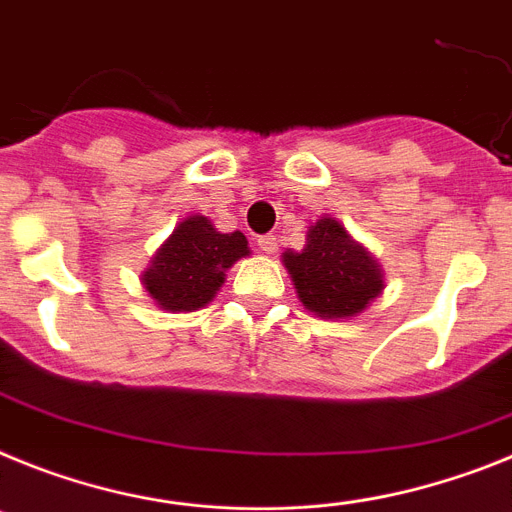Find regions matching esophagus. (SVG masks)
Instances as JSON below:
<instances>
[{
	"label": "esophagus",
	"instance_id": "esophagus-1",
	"mask_svg": "<svg viewBox=\"0 0 512 512\" xmlns=\"http://www.w3.org/2000/svg\"><path fill=\"white\" fill-rule=\"evenodd\" d=\"M257 244H260V250L265 252V255H273V252L278 250V239H275L273 234H262V237L257 239Z\"/></svg>",
	"mask_w": 512,
	"mask_h": 512
}]
</instances>
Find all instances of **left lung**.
Masks as SVG:
<instances>
[{"instance_id": "obj_1", "label": "left lung", "mask_w": 512, "mask_h": 512, "mask_svg": "<svg viewBox=\"0 0 512 512\" xmlns=\"http://www.w3.org/2000/svg\"><path fill=\"white\" fill-rule=\"evenodd\" d=\"M281 260L304 309L322 319L358 317L384 293L379 260L332 216L314 221L304 250H286Z\"/></svg>"}]
</instances>
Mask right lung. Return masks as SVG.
Wrapping results in <instances>:
<instances>
[{"mask_svg":"<svg viewBox=\"0 0 512 512\" xmlns=\"http://www.w3.org/2000/svg\"><path fill=\"white\" fill-rule=\"evenodd\" d=\"M242 257H250L242 231L221 234L208 216L193 213L154 252L141 273V286L159 309L198 311L216 299L226 270Z\"/></svg>","mask_w":512,"mask_h":512,"instance_id":"obj_1","label":"right lung"}]
</instances>
